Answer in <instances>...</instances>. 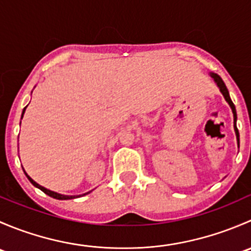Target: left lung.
Segmentation results:
<instances>
[{"label":"left lung","mask_w":251,"mask_h":251,"mask_svg":"<svg viewBox=\"0 0 251 251\" xmlns=\"http://www.w3.org/2000/svg\"><path fill=\"white\" fill-rule=\"evenodd\" d=\"M210 76L214 78V81L216 82V85L219 86L220 91H221V93L224 95L225 100H226V102L228 103L229 107H231L232 111H233V118H234V131H235V136H237V142H238V147H239V132H238V128H237V125H235V121H237V113H235V107L233 104V102H232L231 97H229V93H228V90H227L226 85H225V82L222 81V78L219 76L217 74H215V73H210Z\"/></svg>","instance_id":"1"}]
</instances>
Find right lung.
Here are the masks:
<instances>
[{
	"label": "right lung",
	"mask_w": 251,
	"mask_h": 251,
	"mask_svg": "<svg viewBox=\"0 0 251 251\" xmlns=\"http://www.w3.org/2000/svg\"><path fill=\"white\" fill-rule=\"evenodd\" d=\"M25 109H26V107H25V108H24V110H23V114H22V119H23V115H24V113H25ZM24 173H25V171H24ZM25 175H26L27 179H29V181L31 182V183L34 184L35 187H37V188H39V189H41V191L44 192V193H46L47 196L52 197V198H54V199H59V201H68V199H74V198H78V197H81V196H64V194L55 193V192H53V191H50V189H47V188H45V187L40 186V184H39V183H36V182H35L34 179H32L31 177H30L29 175H27L26 173H25ZM88 193H90V192H87V193L82 194V196H86V194H88Z\"/></svg>",
	"instance_id": "obj_1"
}]
</instances>
